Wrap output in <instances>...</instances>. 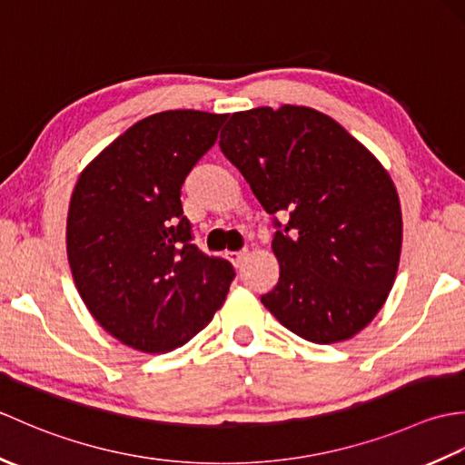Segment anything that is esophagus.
Returning <instances> with one entry per match:
<instances>
[{"label": "esophagus", "mask_w": 465, "mask_h": 465, "mask_svg": "<svg viewBox=\"0 0 465 465\" xmlns=\"http://www.w3.org/2000/svg\"><path fill=\"white\" fill-rule=\"evenodd\" d=\"M227 258L232 260V263L235 265V268H240V265L245 262V258H248V250H240V252H232L227 253Z\"/></svg>", "instance_id": "34e87169"}]
</instances>
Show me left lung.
<instances>
[{"instance_id":"left-lung-1","label":"left lung","mask_w":465,"mask_h":465,"mask_svg":"<svg viewBox=\"0 0 465 465\" xmlns=\"http://www.w3.org/2000/svg\"><path fill=\"white\" fill-rule=\"evenodd\" d=\"M220 147L273 215L280 282L262 303L313 343L363 330L400 263L401 212L388 172L338 122L300 105L233 114Z\"/></svg>"}]
</instances>
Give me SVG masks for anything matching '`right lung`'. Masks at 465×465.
I'll list each match as a JSON object with an SVG mask.
<instances>
[{
    "label": "right lung",
    "instance_id": "right-lung-1",
    "mask_svg": "<svg viewBox=\"0 0 465 465\" xmlns=\"http://www.w3.org/2000/svg\"><path fill=\"white\" fill-rule=\"evenodd\" d=\"M227 115L145 117L85 167L67 213V258L87 310L145 353L190 341L222 308L233 265L193 243L182 183Z\"/></svg>",
    "mask_w": 465,
    "mask_h": 465
}]
</instances>
